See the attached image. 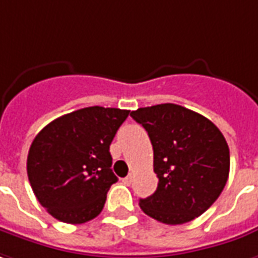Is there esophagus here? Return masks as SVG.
<instances>
[{
  "instance_id": "obj_1",
  "label": "esophagus",
  "mask_w": 258,
  "mask_h": 258,
  "mask_svg": "<svg viewBox=\"0 0 258 258\" xmlns=\"http://www.w3.org/2000/svg\"><path fill=\"white\" fill-rule=\"evenodd\" d=\"M133 178H134L133 175H128V176H125V178L122 179V182H124L125 185H131V182H133Z\"/></svg>"
}]
</instances>
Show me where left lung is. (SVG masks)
<instances>
[{
  "instance_id": "left-lung-1",
  "label": "left lung",
  "mask_w": 258,
  "mask_h": 258,
  "mask_svg": "<svg viewBox=\"0 0 258 258\" xmlns=\"http://www.w3.org/2000/svg\"><path fill=\"white\" fill-rule=\"evenodd\" d=\"M147 130L154 150L158 188L140 199L145 215L182 225L209 209L225 188L230 152L213 122L189 108L165 103L131 111Z\"/></svg>"
}]
</instances>
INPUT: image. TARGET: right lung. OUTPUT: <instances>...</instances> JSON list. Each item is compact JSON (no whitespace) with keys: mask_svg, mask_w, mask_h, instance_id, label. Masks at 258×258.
Returning a JSON list of instances; mask_svg holds the SVG:
<instances>
[{"mask_svg":"<svg viewBox=\"0 0 258 258\" xmlns=\"http://www.w3.org/2000/svg\"><path fill=\"white\" fill-rule=\"evenodd\" d=\"M130 110L86 107L49 122L31 144L28 179L52 216L80 225L99 216L117 182L110 144Z\"/></svg>","mask_w":258,"mask_h":258,"instance_id":"1","label":"right lung"}]
</instances>
